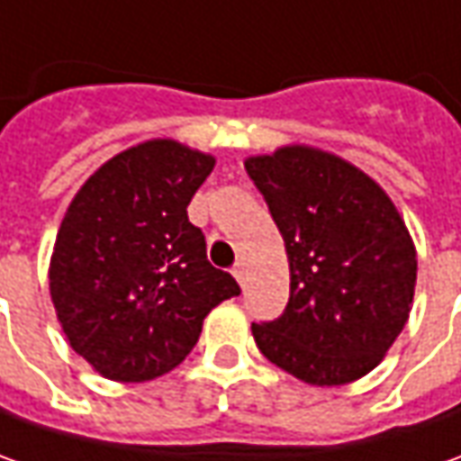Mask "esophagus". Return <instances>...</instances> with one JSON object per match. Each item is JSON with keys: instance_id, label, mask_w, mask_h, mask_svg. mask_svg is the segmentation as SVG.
Returning <instances> with one entry per match:
<instances>
[{"instance_id": "esophagus-1", "label": "esophagus", "mask_w": 461, "mask_h": 461, "mask_svg": "<svg viewBox=\"0 0 461 461\" xmlns=\"http://www.w3.org/2000/svg\"><path fill=\"white\" fill-rule=\"evenodd\" d=\"M231 276H234V278H237V283L242 285V283H245V262L242 260L237 262V265L231 267Z\"/></svg>"}]
</instances>
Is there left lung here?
<instances>
[{"instance_id":"1","label":"left lung","mask_w":461,"mask_h":461,"mask_svg":"<svg viewBox=\"0 0 461 461\" xmlns=\"http://www.w3.org/2000/svg\"><path fill=\"white\" fill-rule=\"evenodd\" d=\"M247 173L278 224L291 298L252 324L260 352L298 380L331 388L375 370L403 331L416 291V245L377 183L334 152L283 145Z\"/></svg>"}]
</instances>
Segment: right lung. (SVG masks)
<instances>
[{
  "label": "right lung",
  "mask_w": 461,
  "mask_h": 461,
  "mask_svg": "<svg viewBox=\"0 0 461 461\" xmlns=\"http://www.w3.org/2000/svg\"><path fill=\"white\" fill-rule=\"evenodd\" d=\"M216 158L170 137L96 167L66 209L48 280L76 355L109 380L145 383L178 367L206 313L240 295L206 260L185 206Z\"/></svg>",
  "instance_id": "right-lung-1"
}]
</instances>
